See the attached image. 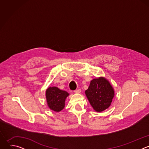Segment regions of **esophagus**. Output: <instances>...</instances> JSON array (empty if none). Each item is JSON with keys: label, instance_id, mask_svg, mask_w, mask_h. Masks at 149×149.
I'll return each mask as SVG.
<instances>
[{"label": "esophagus", "instance_id": "1", "mask_svg": "<svg viewBox=\"0 0 149 149\" xmlns=\"http://www.w3.org/2000/svg\"><path fill=\"white\" fill-rule=\"evenodd\" d=\"M81 92V90L80 89H77L74 91L75 93H79Z\"/></svg>", "mask_w": 149, "mask_h": 149}]
</instances>
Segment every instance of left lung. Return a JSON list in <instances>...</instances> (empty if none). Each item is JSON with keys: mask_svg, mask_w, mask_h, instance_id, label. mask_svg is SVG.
I'll return each instance as SVG.
<instances>
[{"mask_svg": "<svg viewBox=\"0 0 149 149\" xmlns=\"http://www.w3.org/2000/svg\"><path fill=\"white\" fill-rule=\"evenodd\" d=\"M86 94L93 108L97 112L108 109L114 96V91L110 82L104 78L93 79Z\"/></svg>", "mask_w": 149, "mask_h": 149, "instance_id": "obj_1", "label": "left lung"}]
</instances>
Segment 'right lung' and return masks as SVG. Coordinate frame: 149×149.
Returning a JSON list of instances; mask_svg holds the SVG:
<instances>
[{
    "label": "right lung",
    "mask_w": 149,
    "mask_h": 149,
    "mask_svg": "<svg viewBox=\"0 0 149 149\" xmlns=\"http://www.w3.org/2000/svg\"><path fill=\"white\" fill-rule=\"evenodd\" d=\"M69 94L61 90L57 87H49L46 91V97L48 107L50 109L58 112L61 111L65 106V101Z\"/></svg>",
    "instance_id": "obj_1"
}]
</instances>
